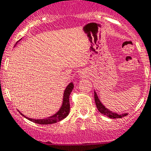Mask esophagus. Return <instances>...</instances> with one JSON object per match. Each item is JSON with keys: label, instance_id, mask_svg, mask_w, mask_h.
<instances>
[{"label": "esophagus", "instance_id": "34e87169", "mask_svg": "<svg viewBox=\"0 0 151 151\" xmlns=\"http://www.w3.org/2000/svg\"><path fill=\"white\" fill-rule=\"evenodd\" d=\"M80 76H85V75H84V73H81V72H80Z\"/></svg>", "mask_w": 151, "mask_h": 151}]
</instances>
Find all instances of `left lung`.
<instances>
[{"mask_svg":"<svg viewBox=\"0 0 151 151\" xmlns=\"http://www.w3.org/2000/svg\"><path fill=\"white\" fill-rule=\"evenodd\" d=\"M94 99H95V103H96V108H97L98 111L101 114H104V115H106L107 117H110V118H121V117H124V116L127 115V114H118L117 113L112 112L111 111L109 110L107 108L105 107L103 105V103H101L99 99L98 98L97 94L94 91Z\"/></svg>","mask_w":151,"mask_h":151,"instance_id":"1","label":"left lung"}]
</instances>
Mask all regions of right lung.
I'll list each match as a JSON object with an SVG mask.
<instances>
[{
	"instance_id": "obj_1",
	"label": "right lung",
	"mask_w": 151,
	"mask_h": 151,
	"mask_svg": "<svg viewBox=\"0 0 151 151\" xmlns=\"http://www.w3.org/2000/svg\"><path fill=\"white\" fill-rule=\"evenodd\" d=\"M73 88H74V85H73V82L70 83L67 87L66 88L64 91V93H63V103H62V106L60 107V109H59V111L56 114H55L54 115L51 116L49 117H47V118L44 119H33V118H29L27 117L26 116H24V114H22L21 113L22 116H24V117H26L27 119H28L29 121H32V122L36 123V124H55V123L58 122V121H61L63 119H64L66 116L68 115L69 113H70V100H69V98H70V95L72 91H73ZM20 112V111H19Z\"/></svg>"
}]
</instances>
